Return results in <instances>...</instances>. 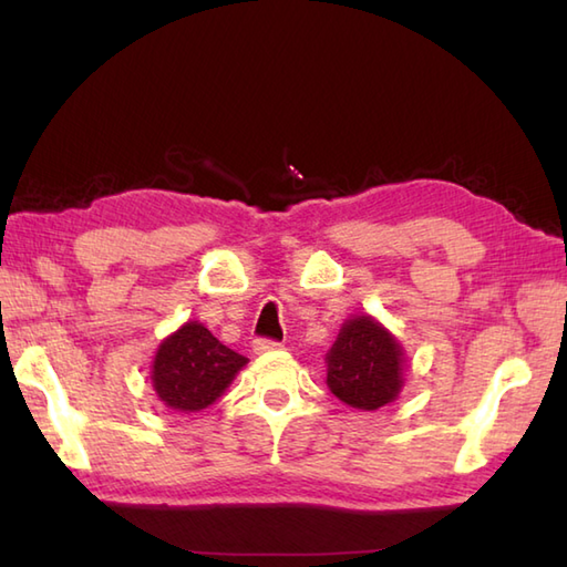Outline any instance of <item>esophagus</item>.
Listing matches in <instances>:
<instances>
[{
  "label": "esophagus",
  "instance_id": "34e87169",
  "mask_svg": "<svg viewBox=\"0 0 567 567\" xmlns=\"http://www.w3.org/2000/svg\"><path fill=\"white\" fill-rule=\"evenodd\" d=\"M282 343L280 341H272V339H256L252 341V351L256 353H270V351H277Z\"/></svg>",
  "mask_w": 567,
  "mask_h": 567
}]
</instances>
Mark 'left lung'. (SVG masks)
Wrapping results in <instances>:
<instances>
[{"mask_svg": "<svg viewBox=\"0 0 567 567\" xmlns=\"http://www.w3.org/2000/svg\"><path fill=\"white\" fill-rule=\"evenodd\" d=\"M331 392L355 409H380L402 390V351L392 336L370 317L343 329L327 355Z\"/></svg>", "mask_w": 567, "mask_h": 567, "instance_id": "left-lung-1", "label": "left lung"}]
</instances>
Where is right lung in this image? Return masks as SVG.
Here are the masks:
<instances>
[{"instance_id": "add662e5", "label": "right lung", "mask_w": 567, "mask_h": 567, "mask_svg": "<svg viewBox=\"0 0 567 567\" xmlns=\"http://www.w3.org/2000/svg\"><path fill=\"white\" fill-rule=\"evenodd\" d=\"M246 363V355L214 339L202 323L189 321L155 353L153 388L175 412H199L219 400Z\"/></svg>"}]
</instances>
